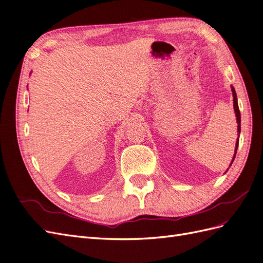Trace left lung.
I'll return each mask as SVG.
<instances>
[{"mask_svg":"<svg viewBox=\"0 0 263 263\" xmlns=\"http://www.w3.org/2000/svg\"><path fill=\"white\" fill-rule=\"evenodd\" d=\"M232 89V96H233V106H235V111H236V116H237V123H238V133L240 134V129H241V126H240V123H241V117H240V110H239V106H238V101H237V94H236V90L235 88H231ZM238 145H239V137L237 139V144H236V153H235V156H233V159H235L236 157V154H237V149H238ZM232 159V161H233ZM232 164V162H231Z\"/></svg>","mask_w":263,"mask_h":263,"instance_id":"obj_1","label":"left lung"}]
</instances>
